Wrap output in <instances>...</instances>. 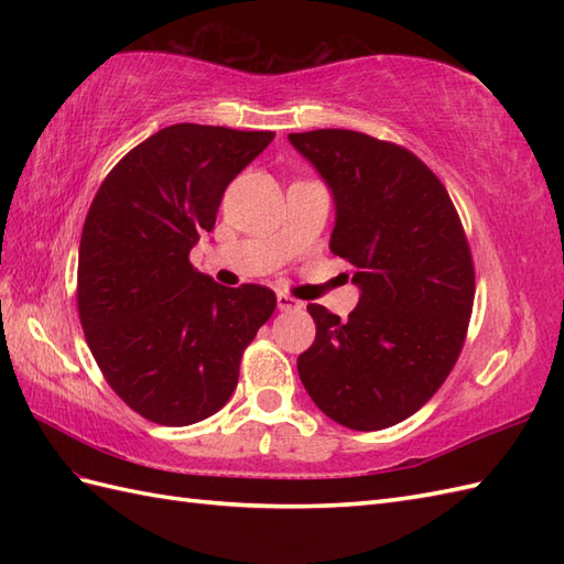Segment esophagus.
Returning a JSON list of instances; mask_svg holds the SVG:
<instances>
[{
    "label": "esophagus",
    "mask_w": 564,
    "mask_h": 564,
    "mask_svg": "<svg viewBox=\"0 0 564 564\" xmlns=\"http://www.w3.org/2000/svg\"><path fill=\"white\" fill-rule=\"evenodd\" d=\"M275 305H279L281 313H293V310H301V307H303V303L295 301V297L289 295V293H279V295H275Z\"/></svg>",
    "instance_id": "1"
}]
</instances>
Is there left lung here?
Listing matches in <instances>:
<instances>
[{"mask_svg":"<svg viewBox=\"0 0 564 564\" xmlns=\"http://www.w3.org/2000/svg\"><path fill=\"white\" fill-rule=\"evenodd\" d=\"M289 140L329 184V249L361 285L349 319L307 305L317 334L297 373L337 424L394 426L434 398L463 351L475 263L460 215L441 178L402 145L341 128Z\"/></svg>","mask_w":564,"mask_h":564,"instance_id":"obj_1","label":"left lung"}]
</instances>
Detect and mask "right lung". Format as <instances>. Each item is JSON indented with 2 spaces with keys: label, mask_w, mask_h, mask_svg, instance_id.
Segmentation results:
<instances>
[{
  "label": "right lung",
  "mask_w": 564,
  "mask_h": 564,
  "mask_svg": "<svg viewBox=\"0 0 564 564\" xmlns=\"http://www.w3.org/2000/svg\"><path fill=\"white\" fill-rule=\"evenodd\" d=\"M271 130L176 123L142 140L104 178L84 220L77 310L94 361L130 410L162 426L215 414L275 310L267 285L223 289L191 267L227 184Z\"/></svg>",
  "instance_id": "add662e5"
}]
</instances>
